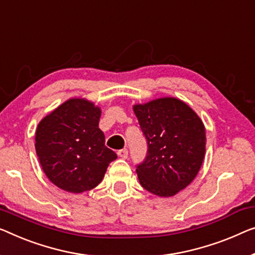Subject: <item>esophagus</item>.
Segmentation results:
<instances>
[{
    "mask_svg": "<svg viewBox=\"0 0 255 255\" xmlns=\"http://www.w3.org/2000/svg\"><path fill=\"white\" fill-rule=\"evenodd\" d=\"M118 155H119L120 158L123 159H127L128 158V150L127 149H123V150H119L117 152Z\"/></svg>",
    "mask_w": 255,
    "mask_h": 255,
    "instance_id": "esophagus-1",
    "label": "esophagus"
}]
</instances>
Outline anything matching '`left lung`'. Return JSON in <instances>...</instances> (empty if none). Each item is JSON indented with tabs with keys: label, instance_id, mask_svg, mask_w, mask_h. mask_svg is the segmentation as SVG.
<instances>
[{
	"label": "left lung",
	"instance_id": "8db88e82",
	"mask_svg": "<svg viewBox=\"0 0 255 255\" xmlns=\"http://www.w3.org/2000/svg\"><path fill=\"white\" fill-rule=\"evenodd\" d=\"M147 143L137 166L138 181L159 197H173L195 180L206 151V131L199 116L175 97L132 106Z\"/></svg>",
	"mask_w": 255,
	"mask_h": 255
}]
</instances>
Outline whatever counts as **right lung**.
Returning a JSON list of instances; mask_svg holds the SVG:
<instances>
[{
  "mask_svg": "<svg viewBox=\"0 0 255 255\" xmlns=\"http://www.w3.org/2000/svg\"><path fill=\"white\" fill-rule=\"evenodd\" d=\"M102 110L86 98H70L37 125L35 150L45 175L64 191L96 188L116 152L98 128Z\"/></svg>",
  "mask_w": 255,
  "mask_h": 255,
  "instance_id": "obj_1",
  "label": "right lung"
}]
</instances>
